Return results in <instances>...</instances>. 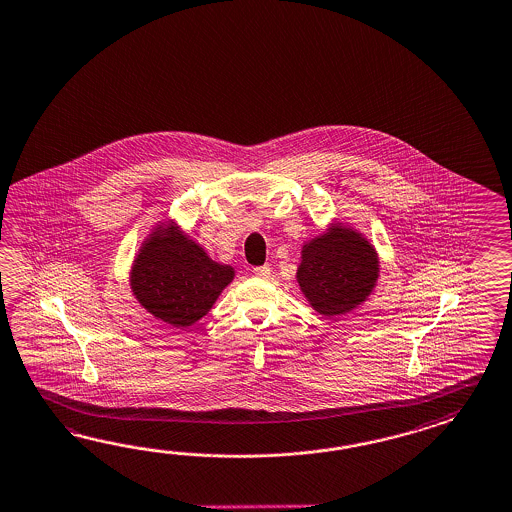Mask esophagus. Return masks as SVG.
<instances>
[{
  "instance_id": "34e87169",
  "label": "esophagus",
  "mask_w": 512,
  "mask_h": 512,
  "mask_svg": "<svg viewBox=\"0 0 512 512\" xmlns=\"http://www.w3.org/2000/svg\"><path fill=\"white\" fill-rule=\"evenodd\" d=\"M253 273H255L257 277H268V275L272 273V268H270V264H264V266H255V268H253Z\"/></svg>"
}]
</instances>
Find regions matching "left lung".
I'll return each mask as SVG.
<instances>
[{
	"label": "left lung",
	"mask_w": 512,
	"mask_h": 512,
	"mask_svg": "<svg viewBox=\"0 0 512 512\" xmlns=\"http://www.w3.org/2000/svg\"><path fill=\"white\" fill-rule=\"evenodd\" d=\"M378 273L380 262L373 244L354 229L332 224L303 246L296 277L312 308L334 318L364 303Z\"/></svg>",
	"instance_id": "1"
}]
</instances>
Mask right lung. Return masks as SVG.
Returning <instances> with one entry per match:
<instances>
[{
  "instance_id": "right-lung-1",
  "label": "right lung",
  "mask_w": 512,
  "mask_h": 512,
  "mask_svg": "<svg viewBox=\"0 0 512 512\" xmlns=\"http://www.w3.org/2000/svg\"><path fill=\"white\" fill-rule=\"evenodd\" d=\"M235 277L200 244L171 222L156 226L130 270V288L139 305L172 327H191L215 305Z\"/></svg>"
}]
</instances>
